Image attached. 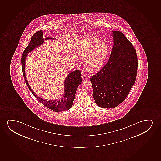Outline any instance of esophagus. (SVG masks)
I'll return each instance as SVG.
<instances>
[{
  "mask_svg": "<svg viewBox=\"0 0 161 161\" xmlns=\"http://www.w3.org/2000/svg\"><path fill=\"white\" fill-rule=\"evenodd\" d=\"M82 80H86L88 79V77L87 76V75H85V74H82Z\"/></svg>",
  "mask_w": 161,
  "mask_h": 161,
  "instance_id": "1",
  "label": "esophagus"
}]
</instances>
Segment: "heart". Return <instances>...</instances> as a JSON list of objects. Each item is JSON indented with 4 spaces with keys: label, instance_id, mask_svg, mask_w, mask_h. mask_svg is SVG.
Here are the masks:
<instances>
[{
    "label": "heart",
    "instance_id": "obj_1",
    "mask_svg": "<svg viewBox=\"0 0 161 161\" xmlns=\"http://www.w3.org/2000/svg\"><path fill=\"white\" fill-rule=\"evenodd\" d=\"M108 47L97 38L85 37L76 47V54L84 59L86 70L96 73L102 69L108 53Z\"/></svg>",
    "mask_w": 161,
    "mask_h": 161
}]
</instances>
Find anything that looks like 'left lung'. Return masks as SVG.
I'll return each mask as SVG.
<instances>
[{
	"instance_id": "obj_1",
	"label": "left lung",
	"mask_w": 161,
	"mask_h": 161,
	"mask_svg": "<svg viewBox=\"0 0 161 161\" xmlns=\"http://www.w3.org/2000/svg\"><path fill=\"white\" fill-rule=\"evenodd\" d=\"M114 46L108 63L91 77L93 97L99 107L112 109L125 100L136 81L138 57L122 32L113 31Z\"/></svg>"
}]
</instances>
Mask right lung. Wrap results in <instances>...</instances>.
Listing matches in <instances>:
<instances>
[{
  "instance_id": "obj_1",
  "label": "right lung",
  "mask_w": 161,
  "mask_h": 161,
  "mask_svg": "<svg viewBox=\"0 0 161 161\" xmlns=\"http://www.w3.org/2000/svg\"><path fill=\"white\" fill-rule=\"evenodd\" d=\"M55 39V38H46L45 40ZM44 43L43 33L41 31H36L31 37L29 44L25 50H24L21 59L22 68L23 73V77L25 80V83L27 85L29 90L31 91L36 98L42 104L47 107L48 109L56 112H60L63 111L68 110L71 108L73 104V101L75 98L76 91L77 87L81 84V72L79 70H75L68 75L64 81V94L62 98L59 100H46L42 99L36 94L31 87L29 86L25 76V59L27 54L37 46L42 45Z\"/></svg>"
}]
</instances>
